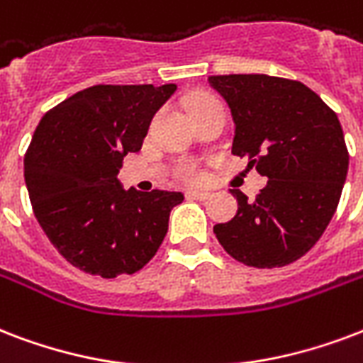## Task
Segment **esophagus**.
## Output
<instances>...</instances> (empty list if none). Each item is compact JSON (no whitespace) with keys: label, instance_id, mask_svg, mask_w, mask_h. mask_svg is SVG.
Masks as SVG:
<instances>
[{"label":"esophagus","instance_id":"obj_1","mask_svg":"<svg viewBox=\"0 0 363 363\" xmlns=\"http://www.w3.org/2000/svg\"><path fill=\"white\" fill-rule=\"evenodd\" d=\"M188 200H198V201H206L211 198V194L209 192H200V190H188L186 192Z\"/></svg>","mask_w":363,"mask_h":363}]
</instances>
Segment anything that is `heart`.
Wrapping results in <instances>:
<instances>
[{
    "mask_svg": "<svg viewBox=\"0 0 363 363\" xmlns=\"http://www.w3.org/2000/svg\"><path fill=\"white\" fill-rule=\"evenodd\" d=\"M213 104H218V101L215 96L207 95V93H194V95L188 96L186 101V108L190 114L200 112V110L213 106ZM175 175L184 182H198L201 179V171L200 167L194 162H190V160H182V162L177 163Z\"/></svg>",
    "mask_w": 363,
    "mask_h": 363,
    "instance_id": "1",
    "label": "heart"
}]
</instances>
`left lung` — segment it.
<instances>
[{
    "mask_svg": "<svg viewBox=\"0 0 363 363\" xmlns=\"http://www.w3.org/2000/svg\"><path fill=\"white\" fill-rule=\"evenodd\" d=\"M209 83L232 112V154L268 179L253 201L232 188L236 217L213 232L247 267H286L311 251L341 200L348 150L339 118L295 79L230 74Z\"/></svg>",
    "mask_w": 363,
    "mask_h": 363,
    "instance_id": "8db88e82",
    "label": "left lung"
}]
</instances>
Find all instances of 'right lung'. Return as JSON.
Masks as SVG:
<instances>
[{"label": "right lung", "instance_id": "add662e5", "mask_svg": "<svg viewBox=\"0 0 363 363\" xmlns=\"http://www.w3.org/2000/svg\"><path fill=\"white\" fill-rule=\"evenodd\" d=\"M175 91V83L93 85L41 118L24 156V181L49 242L83 272H137L162 245L171 209L184 196L123 190L118 173Z\"/></svg>", "mask_w": 363, "mask_h": 363}]
</instances>
